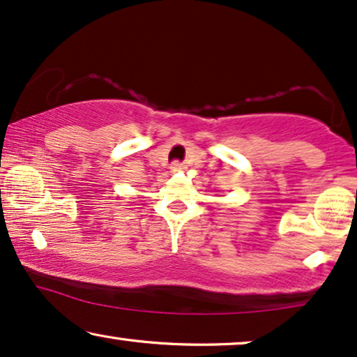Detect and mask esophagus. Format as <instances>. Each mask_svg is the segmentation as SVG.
Instances as JSON below:
<instances>
[{
	"label": "esophagus",
	"mask_w": 357,
	"mask_h": 357,
	"mask_svg": "<svg viewBox=\"0 0 357 357\" xmlns=\"http://www.w3.org/2000/svg\"><path fill=\"white\" fill-rule=\"evenodd\" d=\"M171 168H173L174 171L176 169H181L183 168V163H179V161H173V163H171Z\"/></svg>",
	"instance_id": "1"
}]
</instances>
